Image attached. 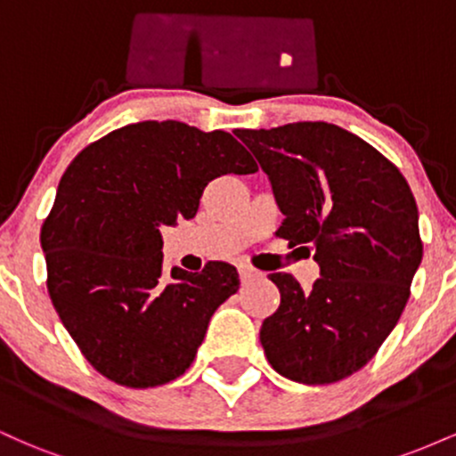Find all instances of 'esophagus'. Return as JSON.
Instances as JSON below:
<instances>
[{
  "mask_svg": "<svg viewBox=\"0 0 456 456\" xmlns=\"http://www.w3.org/2000/svg\"><path fill=\"white\" fill-rule=\"evenodd\" d=\"M257 276H261L259 270L250 268V265H240V279H242V282H248V281L257 279Z\"/></svg>",
  "mask_w": 456,
  "mask_h": 456,
  "instance_id": "1",
  "label": "esophagus"
}]
</instances>
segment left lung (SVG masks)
Instances as JSON below:
<instances>
[{"mask_svg":"<svg viewBox=\"0 0 456 456\" xmlns=\"http://www.w3.org/2000/svg\"><path fill=\"white\" fill-rule=\"evenodd\" d=\"M270 177L285 221L276 235L313 250L322 276L305 291L274 272L281 305L261 323L276 373L334 384L378 354L410 300L422 261L416 199L392 162L326 122L238 130Z\"/></svg>","mask_w":456,"mask_h":456,"instance_id":"1","label":"left lung"}]
</instances>
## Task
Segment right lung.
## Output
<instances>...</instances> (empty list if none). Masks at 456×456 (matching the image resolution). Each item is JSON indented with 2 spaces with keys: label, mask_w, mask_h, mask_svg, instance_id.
<instances>
[{
  "label": "right lung",
  "mask_w": 456,
  "mask_h": 456,
  "mask_svg": "<svg viewBox=\"0 0 456 456\" xmlns=\"http://www.w3.org/2000/svg\"><path fill=\"white\" fill-rule=\"evenodd\" d=\"M255 171L229 133L175 119L128 124L70 162L40 244L51 302L98 373L128 388L184 375L240 276L224 261L167 276L160 227L195 216L214 177Z\"/></svg>",
  "instance_id": "obj_1"
}]
</instances>
